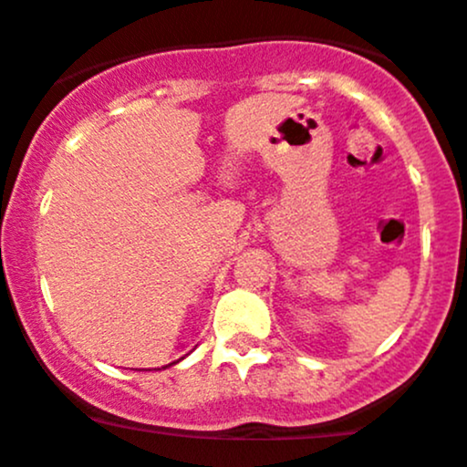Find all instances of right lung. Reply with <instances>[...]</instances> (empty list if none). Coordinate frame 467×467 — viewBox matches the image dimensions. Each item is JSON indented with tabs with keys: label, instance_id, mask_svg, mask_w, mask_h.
Here are the masks:
<instances>
[{
	"label": "right lung",
	"instance_id": "right-lung-1",
	"mask_svg": "<svg viewBox=\"0 0 467 467\" xmlns=\"http://www.w3.org/2000/svg\"><path fill=\"white\" fill-rule=\"evenodd\" d=\"M171 365H173V363H171Z\"/></svg>",
	"mask_w": 467,
	"mask_h": 467
}]
</instances>
